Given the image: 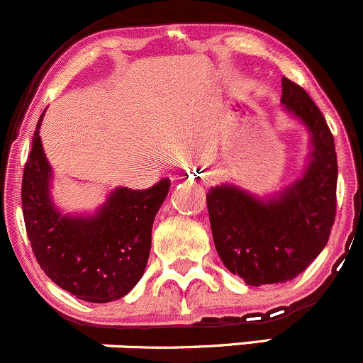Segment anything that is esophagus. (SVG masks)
Returning a JSON list of instances; mask_svg holds the SVG:
<instances>
[{"label": "esophagus", "mask_w": 363, "mask_h": 363, "mask_svg": "<svg viewBox=\"0 0 363 363\" xmlns=\"http://www.w3.org/2000/svg\"><path fill=\"white\" fill-rule=\"evenodd\" d=\"M210 182H211V179H210V177H206V176L203 177V184H206V186H208V184H210Z\"/></svg>", "instance_id": "34e87169"}]
</instances>
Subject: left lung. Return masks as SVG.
I'll list each match as a JSON object with an SVG mask.
<instances>
[{"label": "left lung", "mask_w": 363, "mask_h": 363, "mask_svg": "<svg viewBox=\"0 0 363 363\" xmlns=\"http://www.w3.org/2000/svg\"><path fill=\"white\" fill-rule=\"evenodd\" d=\"M281 104L311 133L302 176L273 198L232 184L206 194L216 252L228 272L252 286L298 277L328 244L336 215L338 162L326 119L309 94L285 77Z\"/></svg>", "instance_id": "8db88e82"}]
</instances>
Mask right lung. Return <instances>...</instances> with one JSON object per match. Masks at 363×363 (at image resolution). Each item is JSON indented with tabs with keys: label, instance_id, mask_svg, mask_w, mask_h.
<instances>
[{
	"label": "right lung",
	"instance_id": "right-lung-1",
	"mask_svg": "<svg viewBox=\"0 0 363 363\" xmlns=\"http://www.w3.org/2000/svg\"><path fill=\"white\" fill-rule=\"evenodd\" d=\"M43 116L22 179V210L32 251L44 273L77 298L118 301L143 277L153 220L167 198L170 181L160 179L140 191L116 187L94 215H62L51 199L52 170L39 136Z\"/></svg>",
	"mask_w": 363,
	"mask_h": 363
}]
</instances>
